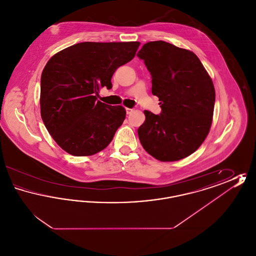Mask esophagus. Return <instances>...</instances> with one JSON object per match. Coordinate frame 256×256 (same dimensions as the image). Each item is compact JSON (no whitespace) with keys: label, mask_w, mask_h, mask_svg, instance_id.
Here are the masks:
<instances>
[{"label":"esophagus","mask_w":256,"mask_h":256,"mask_svg":"<svg viewBox=\"0 0 256 256\" xmlns=\"http://www.w3.org/2000/svg\"><path fill=\"white\" fill-rule=\"evenodd\" d=\"M126 114L128 115V114H130L134 111V110L132 108H126Z\"/></svg>","instance_id":"obj_1"}]
</instances>
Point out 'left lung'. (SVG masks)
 <instances>
[{"instance_id": "left-lung-1", "label": "left lung", "mask_w": 256, "mask_h": 256, "mask_svg": "<svg viewBox=\"0 0 256 256\" xmlns=\"http://www.w3.org/2000/svg\"><path fill=\"white\" fill-rule=\"evenodd\" d=\"M152 76V93L161 113L145 110L138 128L146 152L160 161H178L196 152L209 132L215 88L194 52L165 41L146 43L137 54Z\"/></svg>"}]
</instances>
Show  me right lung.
<instances>
[{"mask_svg":"<svg viewBox=\"0 0 256 256\" xmlns=\"http://www.w3.org/2000/svg\"><path fill=\"white\" fill-rule=\"evenodd\" d=\"M139 42H82L62 50L41 74V118L56 144L74 156L95 154L110 145L126 118L121 106L98 100L112 88L117 68L132 60Z\"/></svg>","mask_w":256,"mask_h":256,"instance_id":"1","label":"right lung"}]
</instances>
